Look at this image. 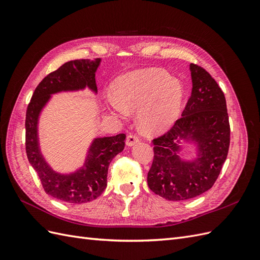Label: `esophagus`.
<instances>
[{
	"label": "esophagus",
	"instance_id": "obj_1",
	"mask_svg": "<svg viewBox=\"0 0 260 260\" xmlns=\"http://www.w3.org/2000/svg\"><path fill=\"white\" fill-rule=\"evenodd\" d=\"M139 141H140V139L136 135H130L127 137V139H125V144H127L128 146H133V145H136Z\"/></svg>",
	"mask_w": 260,
	"mask_h": 260
}]
</instances>
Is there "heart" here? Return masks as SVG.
Here are the masks:
<instances>
[{
    "label": "heart",
    "instance_id": "heart-1",
    "mask_svg": "<svg viewBox=\"0 0 260 260\" xmlns=\"http://www.w3.org/2000/svg\"><path fill=\"white\" fill-rule=\"evenodd\" d=\"M183 86L161 68H145L120 76L112 84L106 105L125 119L138 111V123L145 133H158L176 122L183 102Z\"/></svg>",
    "mask_w": 260,
    "mask_h": 260
}]
</instances>
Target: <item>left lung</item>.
<instances>
[{
	"label": "left lung",
	"instance_id": "left-lung-1",
	"mask_svg": "<svg viewBox=\"0 0 260 260\" xmlns=\"http://www.w3.org/2000/svg\"><path fill=\"white\" fill-rule=\"evenodd\" d=\"M190 72L192 92L182 117L153 141L154 160L147 184L168 201L190 200L208 191L221 171L230 145L223 92L204 68L190 64Z\"/></svg>",
	"mask_w": 260,
	"mask_h": 260
}]
</instances>
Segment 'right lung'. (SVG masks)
<instances>
[{
  "instance_id": "obj_1",
  "label": "right lung",
  "mask_w": 260,
  "mask_h": 260,
  "mask_svg": "<svg viewBox=\"0 0 260 260\" xmlns=\"http://www.w3.org/2000/svg\"><path fill=\"white\" fill-rule=\"evenodd\" d=\"M101 58L76 59L65 62L39 83L26 114V152L37 171L44 191L52 198L70 204L88 203L98 199L107 185L108 166L114 157L123 151V133L115 137L94 138L85 154L83 166L74 171H55L46 161L39 138V120L52 95L61 92H79L89 89L98 94L95 73Z\"/></svg>"
}]
</instances>
